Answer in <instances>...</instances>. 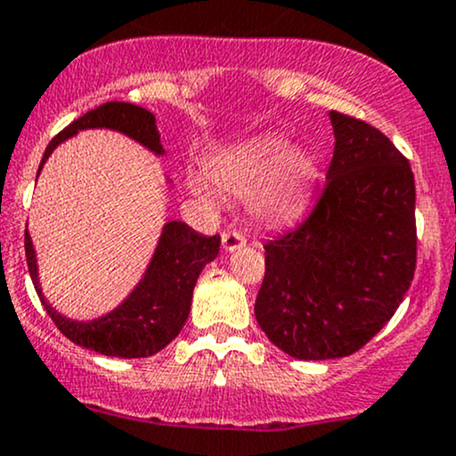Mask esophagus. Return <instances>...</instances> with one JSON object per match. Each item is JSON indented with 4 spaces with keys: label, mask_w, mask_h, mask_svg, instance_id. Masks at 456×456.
<instances>
[{
    "label": "esophagus",
    "mask_w": 456,
    "mask_h": 456,
    "mask_svg": "<svg viewBox=\"0 0 456 456\" xmlns=\"http://www.w3.org/2000/svg\"><path fill=\"white\" fill-rule=\"evenodd\" d=\"M221 242H223V248L227 250V252H233V250H240V248H244L246 246V238L240 232H224L223 233V238H221Z\"/></svg>",
    "instance_id": "obj_1"
}]
</instances>
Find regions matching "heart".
Returning a JSON list of instances; mask_svg holds the SVG:
<instances>
[{"label": "heart", "instance_id": "1", "mask_svg": "<svg viewBox=\"0 0 456 456\" xmlns=\"http://www.w3.org/2000/svg\"><path fill=\"white\" fill-rule=\"evenodd\" d=\"M205 175L189 174L186 186L208 206L218 196L248 197L250 212L259 221L287 223L308 206L318 183V161L304 148H289L278 138H259L218 155Z\"/></svg>", "mask_w": 456, "mask_h": 456}]
</instances>
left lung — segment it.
Wrapping results in <instances>:
<instances>
[{
    "instance_id": "1",
    "label": "left lung",
    "mask_w": 456,
    "mask_h": 456,
    "mask_svg": "<svg viewBox=\"0 0 456 456\" xmlns=\"http://www.w3.org/2000/svg\"><path fill=\"white\" fill-rule=\"evenodd\" d=\"M327 184L297 227L265 244L255 316L273 346L301 361L363 348L408 293L416 270L414 174L365 120L329 112Z\"/></svg>"
}]
</instances>
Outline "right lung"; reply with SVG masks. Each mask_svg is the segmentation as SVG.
Returning a JSON list of instances; mask_svg holds the SVG:
<instances>
[{
  "instance_id": "1",
  "label": "right lung",
  "mask_w": 456,
  "mask_h": 456,
  "mask_svg": "<svg viewBox=\"0 0 456 456\" xmlns=\"http://www.w3.org/2000/svg\"><path fill=\"white\" fill-rule=\"evenodd\" d=\"M85 129H110L127 135L138 142L152 155L163 157L166 151L161 146L155 114L146 108L134 106L125 102H108L103 106L91 110L85 117L68 125L61 134L54 135L51 144L44 151L42 163L37 167L40 175L44 163L53 155V151L65 140L74 138ZM221 248V238L200 235L183 221H169L163 224L159 235L157 248L148 263L144 276L135 284V289L108 314L93 321H74L63 316L48 304L44 297L40 278H37V259L29 232H25V255L29 276L34 281L36 293L40 297L44 310L53 318L54 325L65 338L82 348L95 350L106 356L118 359H142L151 356L167 346L184 327L191 312V299L197 278L208 263L216 259Z\"/></svg>"
}]
</instances>
